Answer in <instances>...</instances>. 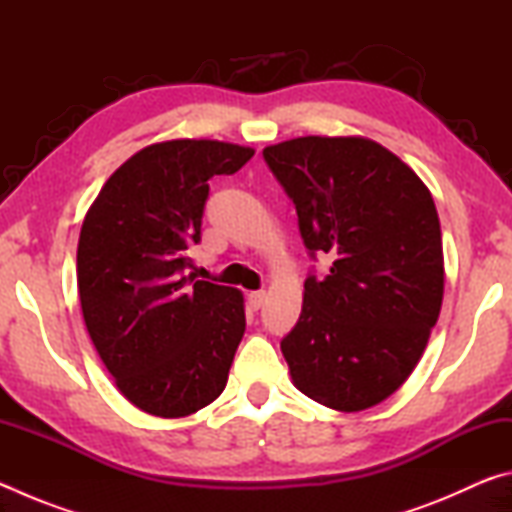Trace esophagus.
Listing matches in <instances>:
<instances>
[{
	"instance_id": "34e87169",
	"label": "esophagus",
	"mask_w": 512,
	"mask_h": 512,
	"mask_svg": "<svg viewBox=\"0 0 512 512\" xmlns=\"http://www.w3.org/2000/svg\"><path fill=\"white\" fill-rule=\"evenodd\" d=\"M264 300H266V293H264V291H253V293H248V305L253 307L255 311H257V309H262Z\"/></svg>"
}]
</instances>
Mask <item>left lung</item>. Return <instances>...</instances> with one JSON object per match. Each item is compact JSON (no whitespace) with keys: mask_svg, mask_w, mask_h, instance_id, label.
Returning a JSON list of instances; mask_svg holds the SVG:
<instances>
[{"mask_svg":"<svg viewBox=\"0 0 512 512\" xmlns=\"http://www.w3.org/2000/svg\"><path fill=\"white\" fill-rule=\"evenodd\" d=\"M264 160L296 203L311 253L334 259L305 280L280 343L300 393L341 413L400 388L427 348L445 291L440 221L409 164L361 135L271 144Z\"/></svg>","mask_w":512,"mask_h":512,"instance_id":"1","label":"left lung"}]
</instances>
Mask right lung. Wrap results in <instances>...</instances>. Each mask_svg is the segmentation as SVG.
I'll list each match as a JSON object with an SVG mask.
<instances>
[{
  "label": "right lung",
  "mask_w": 512,
  "mask_h": 512,
  "mask_svg": "<svg viewBox=\"0 0 512 512\" xmlns=\"http://www.w3.org/2000/svg\"><path fill=\"white\" fill-rule=\"evenodd\" d=\"M255 149L219 140L144 146L112 173L83 219L76 280L83 320L117 391L155 418L212 404L246 329L244 293L183 268L201 239L212 176Z\"/></svg>",
  "instance_id": "add662e5"
}]
</instances>
